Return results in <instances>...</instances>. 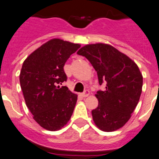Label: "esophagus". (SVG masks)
<instances>
[{
	"mask_svg": "<svg viewBox=\"0 0 159 159\" xmlns=\"http://www.w3.org/2000/svg\"><path fill=\"white\" fill-rule=\"evenodd\" d=\"M89 94H90V93H89V91H88V90H86L85 92H83V93H81V95H81V97H84V98H85V97H88V96H89Z\"/></svg>",
	"mask_w": 159,
	"mask_h": 159,
	"instance_id": "1",
	"label": "esophagus"
}]
</instances>
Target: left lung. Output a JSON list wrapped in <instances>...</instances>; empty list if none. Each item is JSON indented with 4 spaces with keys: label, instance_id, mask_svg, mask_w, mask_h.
Masks as SVG:
<instances>
[{
    "label": "left lung",
    "instance_id": "8db88e82",
    "mask_svg": "<svg viewBox=\"0 0 159 159\" xmlns=\"http://www.w3.org/2000/svg\"><path fill=\"white\" fill-rule=\"evenodd\" d=\"M77 53L92 64L100 84L106 82V90L95 94L98 105L92 111L95 124L106 132L123 127L131 117L142 92L143 76L139 67L109 44H88Z\"/></svg>",
    "mask_w": 159,
    "mask_h": 159
}]
</instances>
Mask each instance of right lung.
Returning a JSON list of instances; mask_svg holds the SVG:
<instances>
[{
  "label": "right lung",
  "instance_id": "1",
  "mask_svg": "<svg viewBox=\"0 0 159 159\" xmlns=\"http://www.w3.org/2000/svg\"><path fill=\"white\" fill-rule=\"evenodd\" d=\"M80 47V44L52 39L23 62L19 80L25 104L35 122L46 130H61L73 113L78 95L60 84L67 81L66 61Z\"/></svg>",
  "mask_w": 159,
  "mask_h": 159
}]
</instances>
